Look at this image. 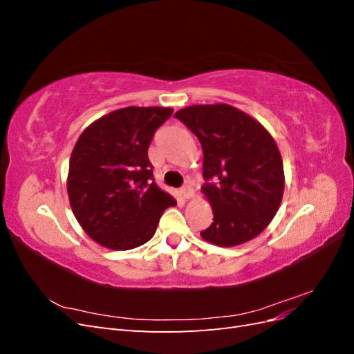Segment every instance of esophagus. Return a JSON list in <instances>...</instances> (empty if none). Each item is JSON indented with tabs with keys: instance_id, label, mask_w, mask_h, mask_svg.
Listing matches in <instances>:
<instances>
[{
	"instance_id": "34e87169",
	"label": "esophagus",
	"mask_w": 354,
	"mask_h": 354,
	"mask_svg": "<svg viewBox=\"0 0 354 354\" xmlns=\"http://www.w3.org/2000/svg\"><path fill=\"white\" fill-rule=\"evenodd\" d=\"M180 194L185 199H190L192 196H194V189H192L190 185H185L183 187L180 189Z\"/></svg>"
}]
</instances>
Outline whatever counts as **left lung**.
<instances>
[{"label": "left lung", "mask_w": 354, "mask_h": 354, "mask_svg": "<svg viewBox=\"0 0 354 354\" xmlns=\"http://www.w3.org/2000/svg\"><path fill=\"white\" fill-rule=\"evenodd\" d=\"M201 142L203 195L214 221L201 236L234 246L260 234L279 209L285 177L273 137L230 104H196L174 115Z\"/></svg>", "instance_id": "1"}]
</instances>
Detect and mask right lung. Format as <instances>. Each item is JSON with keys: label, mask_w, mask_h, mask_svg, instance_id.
Here are the masks:
<instances>
[{"label": "right lung", "mask_w": 354, "mask_h": 354, "mask_svg": "<svg viewBox=\"0 0 354 354\" xmlns=\"http://www.w3.org/2000/svg\"><path fill=\"white\" fill-rule=\"evenodd\" d=\"M171 108L128 106L85 128L68 174L72 211L88 236L111 250H133L151 241L162 212L177 205L159 189L147 149Z\"/></svg>", "instance_id": "add662e5"}]
</instances>
